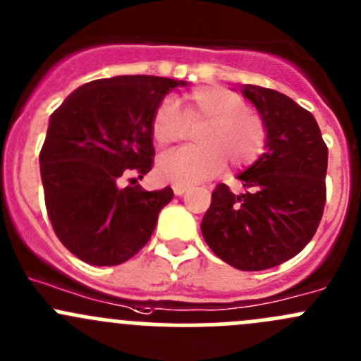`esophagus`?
<instances>
[{
    "label": "esophagus",
    "instance_id": "1",
    "mask_svg": "<svg viewBox=\"0 0 361 361\" xmlns=\"http://www.w3.org/2000/svg\"><path fill=\"white\" fill-rule=\"evenodd\" d=\"M173 192L174 195H183L185 192H187V187H185V185H174Z\"/></svg>",
    "mask_w": 361,
    "mask_h": 361
}]
</instances>
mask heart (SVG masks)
<instances>
[{
    "instance_id": "b5f03b06",
    "label": "heart",
    "mask_w": 361,
    "mask_h": 361,
    "mask_svg": "<svg viewBox=\"0 0 361 361\" xmlns=\"http://www.w3.org/2000/svg\"><path fill=\"white\" fill-rule=\"evenodd\" d=\"M183 115L173 99H162L152 115V136L160 147L174 143L185 127L199 126L195 143L164 154L157 162V173L164 181L174 185H195L214 178L225 167L253 164L267 145V127L260 115L248 110V103L238 92L225 87L204 85L183 96Z\"/></svg>"
}]
</instances>
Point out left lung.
I'll return each mask as SVG.
<instances>
[{"label":"left lung","mask_w":361,"mask_h":361,"mask_svg":"<svg viewBox=\"0 0 361 361\" xmlns=\"http://www.w3.org/2000/svg\"><path fill=\"white\" fill-rule=\"evenodd\" d=\"M267 127L265 152L238 176L243 194L220 183L201 224L213 253L239 271L290 260L314 235L326 201L329 148L314 116L285 94L243 85Z\"/></svg>","instance_id":"8db88e82"}]
</instances>
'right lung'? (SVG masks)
<instances>
[{
	"instance_id": "obj_1",
	"label": "right lung",
	"mask_w": 361,
	"mask_h": 361,
	"mask_svg": "<svg viewBox=\"0 0 361 361\" xmlns=\"http://www.w3.org/2000/svg\"><path fill=\"white\" fill-rule=\"evenodd\" d=\"M183 85L150 75L94 80L50 115L39 152L47 213L80 260L118 265L150 241L174 194L171 187L147 192L136 181L154 166L152 115L166 94Z\"/></svg>"
}]
</instances>
